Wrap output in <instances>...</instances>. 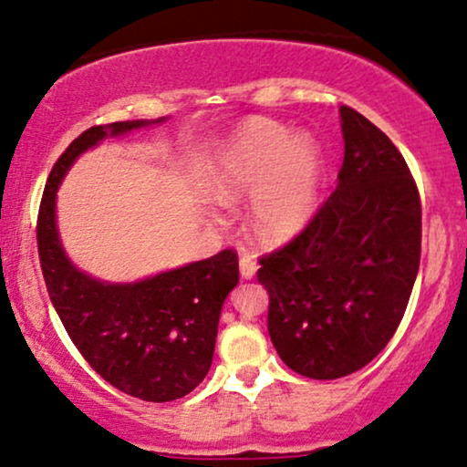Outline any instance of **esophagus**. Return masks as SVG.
Listing matches in <instances>:
<instances>
[{
  "label": "esophagus",
  "instance_id": "34e87169",
  "mask_svg": "<svg viewBox=\"0 0 467 467\" xmlns=\"http://www.w3.org/2000/svg\"><path fill=\"white\" fill-rule=\"evenodd\" d=\"M239 271L244 279H252L254 275H256L258 265H256V260H254V256H250V254H244L239 260Z\"/></svg>",
  "mask_w": 467,
  "mask_h": 467
}]
</instances>
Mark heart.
Masks as SVG:
<instances>
[{"label":"heart","mask_w":467,"mask_h":467,"mask_svg":"<svg viewBox=\"0 0 467 467\" xmlns=\"http://www.w3.org/2000/svg\"><path fill=\"white\" fill-rule=\"evenodd\" d=\"M325 182L320 147L265 117L237 126L209 166V185L220 201L252 196V226L266 244H285L309 226Z\"/></svg>","instance_id":"obj_1"}]
</instances>
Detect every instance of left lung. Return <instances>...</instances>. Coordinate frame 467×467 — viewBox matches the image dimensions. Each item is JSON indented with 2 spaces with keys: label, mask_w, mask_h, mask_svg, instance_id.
<instances>
[{
  "label": "left lung",
  "mask_w": 467,
  "mask_h": 467,
  "mask_svg": "<svg viewBox=\"0 0 467 467\" xmlns=\"http://www.w3.org/2000/svg\"><path fill=\"white\" fill-rule=\"evenodd\" d=\"M344 164L309 226L260 258L269 335L296 374L335 380L374 360L406 312L420 263V198L382 130L339 109Z\"/></svg>",
  "instance_id": "left-lung-1"
}]
</instances>
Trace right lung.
Here are the masks:
<instances>
[{"instance_id": "right-lung-1", "label": "right lung", "mask_w": 467, "mask_h": 467, "mask_svg": "<svg viewBox=\"0 0 467 467\" xmlns=\"http://www.w3.org/2000/svg\"><path fill=\"white\" fill-rule=\"evenodd\" d=\"M166 121H117L93 126L55 161L38 213L42 275L55 312L87 363L121 393L142 401L188 395L211 368L222 306L239 284V260L223 250L139 282H104L80 271L61 245L57 190L80 153L104 139Z\"/></svg>"}]
</instances>
